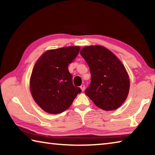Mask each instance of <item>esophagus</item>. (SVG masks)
I'll return each mask as SVG.
<instances>
[{
    "label": "esophagus",
    "instance_id": "obj_1",
    "mask_svg": "<svg viewBox=\"0 0 155 155\" xmlns=\"http://www.w3.org/2000/svg\"><path fill=\"white\" fill-rule=\"evenodd\" d=\"M80 87H81V90H82L83 91L85 90V85H81V86H80Z\"/></svg>",
    "mask_w": 155,
    "mask_h": 155
}]
</instances>
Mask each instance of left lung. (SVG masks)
Instances as JSON below:
<instances>
[{
    "label": "left lung",
    "mask_w": 155,
    "mask_h": 155,
    "mask_svg": "<svg viewBox=\"0 0 155 155\" xmlns=\"http://www.w3.org/2000/svg\"><path fill=\"white\" fill-rule=\"evenodd\" d=\"M80 53L91 73L86 95L100 109L112 111L118 108L127 99L130 87L129 77L122 62L102 46H85Z\"/></svg>",
    "instance_id": "obj_1"
}]
</instances>
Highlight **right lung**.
Listing matches in <instances>:
<instances>
[{
	"label": "right lung",
	"instance_id": "right-lung-1",
	"mask_svg": "<svg viewBox=\"0 0 155 155\" xmlns=\"http://www.w3.org/2000/svg\"><path fill=\"white\" fill-rule=\"evenodd\" d=\"M79 46H68L44 52L35 63L30 79L34 101L51 114L64 112L81 90L72 83L68 65L74 61Z\"/></svg>",
	"mask_w": 155,
	"mask_h": 155
}]
</instances>
